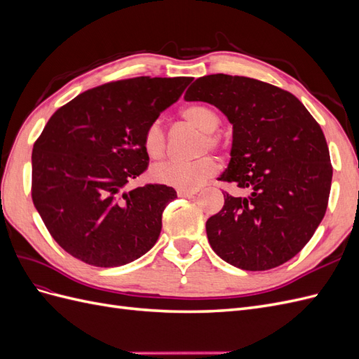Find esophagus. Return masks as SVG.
<instances>
[{"label":"esophagus","instance_id":"1","mask_svg":"<svg viewBox=\"0 0 359 359\" xmlns=\"http://www.w3.org/2000/svg\"><path fill=\"white\" fill-rule=\"evenodd\" d=\"M198 190H181L178 189V196L181 198H189V196H193V194H196Z\"/></svg>","mask_w":359,"mask_h":359}]
</instances>
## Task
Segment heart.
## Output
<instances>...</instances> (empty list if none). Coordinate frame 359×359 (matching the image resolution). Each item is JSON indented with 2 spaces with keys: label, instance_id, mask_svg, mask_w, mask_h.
Segmentation results:
<instances>
[{
  "label": "heart",
  "instance_id": "1",
  "mask_svg": "<svg viewBox=\"0 0 359 359\" xmlns=\"http://www.w3.org/2000/svg\"><path fill=\"white\" fill-rule=\"evenodd\" d=\"M187 124L202 133L201 149H215L220 147V137L214 132L220 126V118L208 106H189L181 112ZM145 153L151 158H160L166 149V133L160 121L149 123L142 136ZM217 172V163L211 157H202L193 161H163L151 169L154 181L181 190H196L203 181Z\"/></svg>",
  "mask_w": 359,
  "mask_h": 359
}]
</instances>
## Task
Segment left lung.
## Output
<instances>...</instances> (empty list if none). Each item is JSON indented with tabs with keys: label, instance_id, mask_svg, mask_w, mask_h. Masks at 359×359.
Masks as SVG:
<instances>
[{
	"label": "left lung",
	"instance_id": "obj_1",
	"mask_svg": "<svg viewBox=\"0 0 359 359\" xmlns=\"http://www.w3.org/2000/svg\"><path fill=\"white\" fill-rule=\"evenodd\" d=\"M186 102H205L232 124V148L220 181L248 189L224 194L206 222L214 252L245 271H266L298 255L320 224L332 180L320 126L295 95L244 76L208 74Z\"/></svg>",
	"mask_w": 359,
	"mask_h": 359
}]
</instances>
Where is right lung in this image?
I'll use <instances>...</instances> for the list:
<instances>
[{
  "mask_svg": "<svg viewBox=\"0 0 359 359\" xmlns=\"http://www.w3.org/2000/svg\"><path fill=\"white\" fill-rule=\"evenodd\" d=\"M191 78H140L95 86L50 116L32 148L31 196L49 233L82 262L112 268L154 247L177 198L163 184L126 190L148 168L142 136Z\"/></svg>",
  "mask_w": 359,
  "mask_h": 359,
  "instance_id": "1",
  "label": "right lung"
}]
</instances>
